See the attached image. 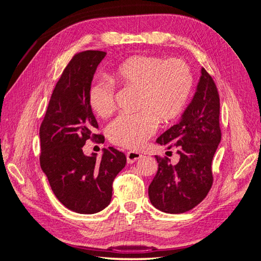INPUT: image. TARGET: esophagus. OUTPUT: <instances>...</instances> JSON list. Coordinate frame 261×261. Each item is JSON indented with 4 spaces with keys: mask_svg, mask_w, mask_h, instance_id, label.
I'll use <instances>...</instances> for the list:
<instances>
[{
    "mask_svg": "<svg viewBox=\"0 0 261 261\" xmlns=\"http://www.w3.org/2000/svg\"><path fill=\"white\" fill-rule=\"evenodd\" d=\"M141 156H143V154H140L139 152H136V151H129L127 152V155H126V158H127V163H130V164L139 160Z\"/></svg>",
    "mask_w": 261,
    "mask_h": 261,
    "instance_id": "1",
    "label": "esophagus"
}]
</instances>
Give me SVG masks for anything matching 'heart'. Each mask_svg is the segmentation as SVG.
<instances>
[{"instance_id": "1", "label": "heart", "mask_w": 261, "mask_h": 261, "mask_svg": "<svg viewBox=\"0 0 261 261\" xmlns=\"http://www.w3.org/2000/svg\"><path fill=\"white\" fill-rule=\"evenodd\" d=\"M111 81L125 89L137 90L136 109L133 115H121L108 125L109 140L116 146L136 149L153 136L156 124L174 122L191 98L194 78L186 62L155 55L128 59L116 68ZM88 102L92 112L107 117L116 105L114 86L96 81L90 86Z\"/></svg>"}]
</instances>
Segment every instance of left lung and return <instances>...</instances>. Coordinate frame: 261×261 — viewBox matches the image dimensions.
Wrapping results in <instances>:
<instances>
[{
    "label": "left lung",
    "instance_id": "8db88e82",
    "mask_svg": "<svg viewBox=\"0 0 261 261\" xmlns=\"http://www.w3.org/2000/svg\"><path fill=\"white\" fill-rule=\"evenodd\" d=\"M220 97L203 67L197 91L180 121L163 133L156 144L175 147L179 160L155 155L158 172L148 188L151 203L167 213H183L199 204L213 183L212 159L221 141Z\"/></svg>",
    "mask_w": 261,
    "mask_h": 261
}]
</instances>
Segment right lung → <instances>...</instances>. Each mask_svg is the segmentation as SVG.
<instances>
[{
	"mask_svg": "<svg viewBox=\"0 0 261 261\" xmlns=\"http://www.w3.org/2000/svg\"><path fill=\"white\" fill-rule=\"evenodd\" d=\"M103 51L76 53L54 87L40 125V165L57 198L69 210L96 213L112 198V184L126 164V156L113 147L101 160L83 152L86 141L103 143L94 134L98 122L89 107L88 93Z\"/></svg>",
	"mask_w": 261,
	"mask_h": 261,
	"instance_id": "obj_1",
	"label": "right lung"
}]
</instances>
